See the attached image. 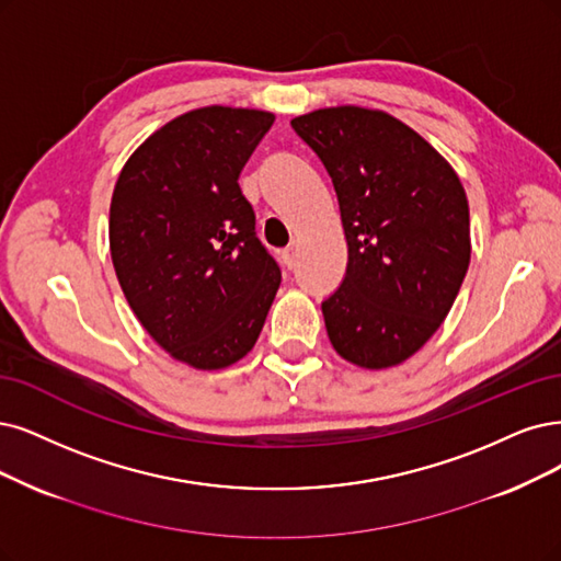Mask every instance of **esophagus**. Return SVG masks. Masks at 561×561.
<instances>
[{
  "label": "esophagus",
  "instance_id": "34e87169",
  "mask_svg": "<svg viewBox=\"0 0 561 561\" xmlns=\"http://www.w3.org/2000/svg\"><path fill=\"white\" fill-rule=\"evenodd\" d=\"M282 259H284V265H286V267H294V265H296V259H298V247L291 244L288 249H284Z\"/></svg>",
  "mask_w": 561,
  "mask_h": 561
}]
</instances>
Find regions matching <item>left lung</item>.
<instances>
[{
    "label": "left lung",
    "mask_w": 561,
    "mask_h": 561,
    "mask_svg": "<svg viewBox=\"0 0 561 561\" xmlns=\"http://www.w3.org/2000/svg\"><path fill=\"white\" fill-rule=\"evenodd\" d=\"M291 127L340 201L346 275L321 312L330 344L365 369L396 367L437 333L471 259L469 203L453 165L383 111L319 108Z\"/></svg>",
    "instance_id": "1"
}]
</instances>
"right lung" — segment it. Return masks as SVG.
Wrapping results in <instances>:
<instances>
[{
  "label": "right lung",
  "mask_w": 561,
  "mask_h": 561,
  "mask_svg": "<svg viewBox=\"0 0 561 561\" xmlns=\"http://www.w3.org/2000/svg\"><path fill=\"white\" fill-rule=\"evenodd\" d=\"M275 115L205 106L165 122L127 159L111 201V256L140 325L196 369L254 348L282 282L256 238L240 171Z\"/></svg>",
  "instance_id": "add662e5"
}]
</instances>
